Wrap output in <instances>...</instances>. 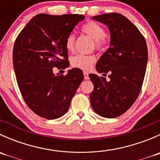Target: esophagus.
Returning a JSON list of instances; mask_svg holds the SVG:
<instances>
[{
  "mask_svg": "<svg viewBox=\"0 0 160 160\" xmlns=\"http://www.w3.org/2000/svg\"><path fill=\"white\" fill-rule=\"evenodd\" d=\"M83 76L85 80H89V73L88 72H83Z\"/></svg>",
  "mask_w": 160,
  "mask_h": 160,
  "instance_id": "34e87169",
  "label": "esophagus"
}]
</instances>
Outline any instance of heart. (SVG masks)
Returning <instances> with one entry per match:
<instances>
[{"instance_id":"heart-1","label":"heart","mask_w":160,"mask_h":160,"mask_svg":"<svg viewBox=\"0 0 160 160\" xmlns=\"http://www.w3.org/2000/svg\"><path fill=\"white\" fill-rule=\"evenodd\" d=\"M82 31L94 40L95 46L98 49L104 47L106 43L105 30L104 28L95 22H89L82 27ZM66 49L69 52H72L75 47V36L70 34L67 37L65 42ZM96 61V58L93 55L77 54L71 58V65L75 68L83 70H88L91 68Z\"/></svg>"}]
</instances>
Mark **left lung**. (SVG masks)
Here are the masks:
<instances>
[{
	"mask_svg": "<svg viewBox=\"0 0 160 160\" xmlns=\"http://www.w3.org/2000/svg\"><path fill=\"white\" fill-rule=\"evenodd\" d=\"M92 18L104 24L110 31V47L96 64L99 73H90L93 84L90 104L93 111L108 118L118 117L134 104L142 86L148 49L139 30L127 18L118 13L93 16Z\"/></svg>",
	"mask_w": 160,
	"mask_h": 160,
	"instance_id": "left-lung-1",
	"label": "left lung"
}]
</instances>
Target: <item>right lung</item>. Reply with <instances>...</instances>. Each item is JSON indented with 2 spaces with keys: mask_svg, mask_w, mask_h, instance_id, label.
Instances as JSON below:
<instances>
[{
  "mask_svg": "<svg viewBox=\"0 0 160 160\" xmlns=\"http://www.w3.org/2000/svg\"><path fill=\"white\" fill-rule=\"evenodd\" d=\"M84 18L82 14H37L16 38L13 66L18 85L27 105L40 117L51 120L65 114L83 81L80 69L63 76L55 75L52 68L70 66L66 39Z\"/></svg>",
  "mask_w": 160,
  "mask_h": 160,
  "instance_id": "obj_1",
  "label": "right lung"
}]
</instances>
